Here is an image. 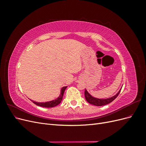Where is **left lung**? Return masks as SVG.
Here are the masks:
<instances>
[{
	"label": "left lung",
	"instance_id": "1",
	"mask_svg": "<svg viewBox=\"0 0 146 146\" xmlns=\"http://www.w3.org/2000/svg\"><path fill=\"white\" fill-rule=\"evenodd\" d=\"M122 89V88H121ZM121 89L119 91V92L117 93L111 98H108V99H98V98H95L94 97H92L90 95V94H89V92L87 91L86 90H85V99L86 100V101L88 102V103H90V104H92L95 106H103V105H105L107 104H108L110 103H111V102H113L114 99H115L117 96L119 95V94L120 93Z\"/></svg>",
	"mask_w": 146,
	"mask_h": 146
}]
</instances>
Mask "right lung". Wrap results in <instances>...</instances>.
<instances>
[{
  "label": "right lung",
  "instance_id": "right-lung-1",
  "mask_svg": "<svg viewBox=\"0 0 146 146\" xmlns=\"http://www.w3.org/2000/svg\"><path fill=\"white\" fill-rule=\"evenodd\" d=\"M67 86H64L61 90V94L59 96V97L57 99L52 100V101H49V102H35L32 100L33 102L38 106H39V107H45V108H52V107H54L55 106L58 105V104H60L61 103V100L63 99V96L64 94V92L65 90L66 89Z\"/></svg>",
  "mask_w": 146,
  "mask_h": 146
}]
</instances>
